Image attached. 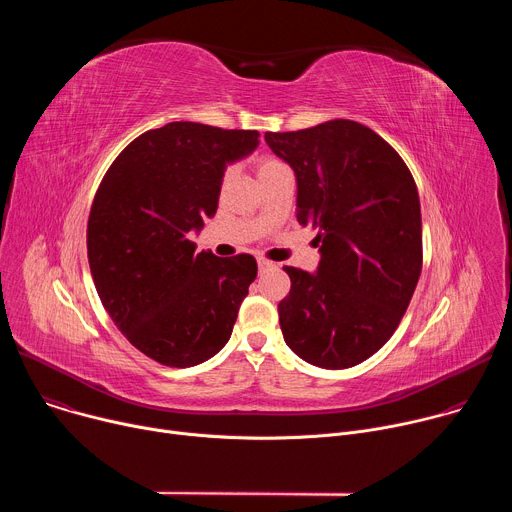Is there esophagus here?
<instances>
[{
    "label": "esophagus",
    "mask_w": 512,
    "mask_h": 512,
    "mask_svg": "<svg viewBox=\"0 0 512 512\" xmlns=\"http://www.w3.org/2000/svg\"><path fill=\"white\" fill-rule=\"evenodd\" d=\"M257 265H259V269H261V271H265V269H271V267H273V263H271L269 259H263V257H261V259H257Z\"/></svg>",
    "instance_id": "esophagus-1"
}]
</instances>
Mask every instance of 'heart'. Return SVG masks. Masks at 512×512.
<instances>
[{
  "label": "heart",
  "mask_w": 512,
  "mask_h": 512,
  "mask_svg": "<svg viewBox=\"0 0 512 512\" xmlns=\"http://www.w3.org/2000/svg\"><path fill=\"white\" fill-rule=\"evenodd\" d=\"M255 170H257V178H259V182H261V180H265V178H269V176H273V174H277V172H281V170H287V166H285L279 158L263 156V158H259V160L255 162ZM233 172H235L233 166H227V168L223 170L221 182L227 184V182L233 178Z\"/></svg>",
  "instance_id": "obj_1"
}]
</instances>
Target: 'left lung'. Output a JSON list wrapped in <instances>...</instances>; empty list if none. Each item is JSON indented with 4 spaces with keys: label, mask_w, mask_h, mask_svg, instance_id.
<instances>
[{
    "label": "left lung",
    "mask_w": 512,
    "mask_h": 512,
    "mask_svg": "<svg viewBox=\"0 0 512 512\" xmlns=\"http://www.w3.org/2000/svg\"><path fill=\"white\" fill-rule=\"evenodd\" d=\"M298 178V223L316 227L318 271L283 267L287 346L322 369L373 356L397 330L423 265L421 208L403 158L367 125L334 119L265 133Z\"/></svg>",
    "instance_id": "8db88e82"
}]
</instances>
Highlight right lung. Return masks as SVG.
Wrapping results in <instances>:
<instances>
[{"label":"right lung","instance_id":"add662e5","mask_svg":"<svg viewBox=\"0 0 512 512\" xmlns=\"http://www.w3.org/2000/svg\"><path fill=\"white\" fill-rule=\"evenodd\" d=\"M259 133L174 121L135 137L95 194L87 253L97 294L121 334L172 369L221 350L257 277L253 255L196 253L188 239L212 216L227 162Z\"/></svg>","mask_w":512,"mask_h":512}]
</instances>
